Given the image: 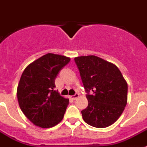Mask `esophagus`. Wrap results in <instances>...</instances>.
<instances>
[{
  "label": "esophagus",
  "mask_w": 147,
  "mask_h": 147,
  "mask_svg": "<svg viewBox=\"0 0 147 147\" xmlns=\"http://www.w3.org/2000/svg\"><path fill=\"white\" fill-rule=\"evenodd\" d=\"M78 96H79V94L78 93V92H76V94H74L72 96H71V98L72 99H76L77 98H78Z\"/></svg>",
  "instance_id": "obj_1"
}]
</instances>
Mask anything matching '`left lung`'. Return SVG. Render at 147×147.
I'll use <instances>...</instances> for the list:
<instances>
[{
  "mask_svg": "<svg viewBox=\"0 0 147 147\" xmlns=\"http://www.w3.org/2000/svg\"><path fill=\"white\" fill-rule=\"evenodd\" d=\"M75 62L88 100L81 111L83 119L96 128L112 125L127 103L128 85L123 75L114 64L93 55L78 57Z\"/></svg>",
  "mask_w": 147,
  "mask_h": 147,
  "instance_id": "left-lung-1",
  "label": "left lung"
}]
</instances>
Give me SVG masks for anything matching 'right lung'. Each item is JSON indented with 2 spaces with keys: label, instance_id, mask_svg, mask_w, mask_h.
<instances>
[{
  "label": "right lung",
  "instance_id": "right-lung-1",
  "mask_svg": "<svg viewBox=\"0 0 147 147\" xmlns=\"http://www.w3.org/2000/svg\"><path fill=\"white\" fill-rule=\"evenodd\" d=\"M69 61V57L49 53L28 65L23 71L17 98L22 112L34 125L51 128L63 118L69 101L55 90V79Z\"/></svg>",
  "mask_w": 147,
  "mask_h": 147
}]
</instances>
